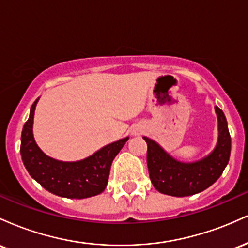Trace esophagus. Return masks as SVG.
Instances as JSON below:
<instances>
[{"mask_svg":"<svg viewBox=\"0 0 248 248\" xmlns=\"http://www.w3.org/2000/svg\"><path fill=\"white\" fill-rule=\"evenodd\" d=\"M140 133H141L140 129H135V130H134V132H133L134 135H139V134H140Z\"/></svg>","mask_w":248,"mask_h":248,"instance_id":"1","label":"esophagus"}]
</instances>
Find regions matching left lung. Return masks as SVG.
Returning <instances> with one entry per match:
<instances>
[{"instance_id": "obj_1", "label": "left lung", "mask_w": 248, "mask_h": 248, "mask_svg": "<svg viewBox=\"0 0 248 248\" xmlns=\"http://www.w3.org/2000/svg\"><path fill=\"white\" fill-rule=\"evenodd\" d=\"M218 119V141L209 155L195 162H181L160 144L143 136L147 142L149 177L158 192L173 197L196 195L211 186L220 177L231 154V136L223 110L215 107Z\"/></svg>"}]
</instances>
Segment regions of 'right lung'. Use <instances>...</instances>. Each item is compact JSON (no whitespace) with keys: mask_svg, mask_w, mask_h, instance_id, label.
<instances>
[{"mask_svg":"<svg viewBox=\"0 0 248 248\" xmlns=\"http://www.w3.org/2000/svg\"><path fill=\"white\" fill-rule=\"evenodd\" d=\"M38 100L31 106L22 130L21 156L25 169L45 190L59 197L82 199L101 193L107 186L113 160L129 138L107 144L84 160H55L42 152L33 138V116Z\"/></svg>","mask_w":248,"mask_h":248,"instance_id":"right-lung-1","label":"right lung"}]
</instances>
